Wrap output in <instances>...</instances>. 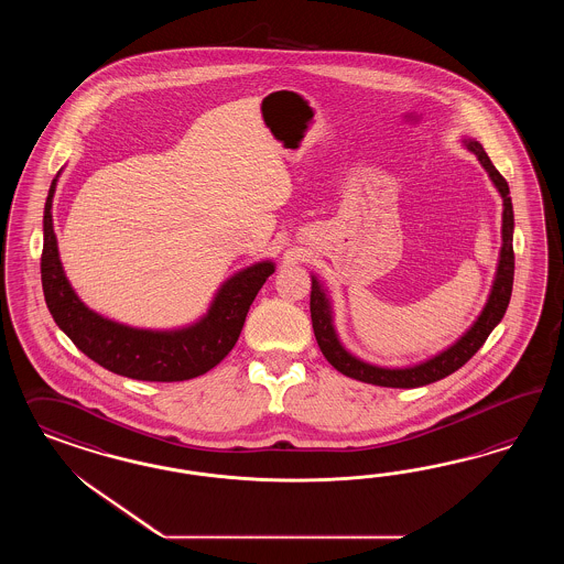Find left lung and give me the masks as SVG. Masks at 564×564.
<instances>
[{
    "label": "left lung",
    "instance_id": "8db88e82",
    "mask_svg": "<svg viewBox=\"0 0 564 564\" xmlns=\"http://www.w3.org/2000/svg\"><path fill=\"white\" fill-rule=\"evenodd\" d=\"M463 147L469 153L478 156L479 165L486 170L488 177L492 180L495 188L502 198V246L496 264L495 281L492 290L486 300V306L481 307L478 318L469 326L462 337L453 345H448L441 354L424 359L413 366L403 368H387L376 366L370 361H364L354 356L343 345L337 328H335V312L333 302L325 285L312 274V293H310V314H312V328L316 335L318 347L328 364L339 370L341 375L356 378L376 387H389V389H417L426 387L441 378L453 375L459 370L463 364L474 358V354L486 343L488 335L495 330L496 325L502 321L509 302H511L512 274H514V254H512V229H514V217H512L511 192L507 180L498 173L490 156L484 151V147L474 138H463Z\"/></svg>",
    "mask_w": 564,
    "mask_h": 564
}]
</instances>
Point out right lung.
Listing matches in <instances>:
<instances>
[{
    "label": "right lung",
    "mask_w": 564,
    "mask_h": 564,
    "mask_svg": "<svg viewBox=\"0 0 564 564\" xmlns=\"http://www.w3.org/2000/svg\"><path fill=\"white\" fill-rule=\"evenodd\" d=\"M57 177L59 173L52 182L43 213L41 257L43 293L55 325L85 356L126 378L180 382L215 368L238 341L258 291L274 273L273 260L254 262L223 281L206 314L192 325L171 330L121 325L86 306L64 273L52 217Z\"/></svg>",
    "instance_id": "1"
}]
</instances>
